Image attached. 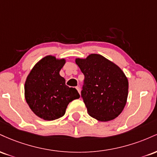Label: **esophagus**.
Wrapping results in <instances>:
<instances>
[{"label":"esophagus","mask_w":157,"mask_h":157,"mask_svg":"<svg viewBox=\"0 0 157 157\" xmlns=\"http://www.w3.org/2000/svg\"><path fill=\"white\" fill-rule=\"evenodd\" d=\"M76 89L77 90V91H78V92H79V93H80V86H77V87H76Z\"/></svg>","instance_id":"obj_1"}]
</instances>
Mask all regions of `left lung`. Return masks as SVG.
<instances>
[{
    "instance_id": "left-lung-1",
    "label": "left lung",
    "mask_w": 157,
    "mask_h": 157,
    "mask_svg": "<svg viewBox=\"0 0 157 157\" xmlns=\"http://www.w3.org/2000/svg\"><path fill=\"white\" fill-rule=\"evenodd\" d=\"M75 63L85 76L81 95L91 117L98 121L114 120L127 102L128 80L117 65L98 54Z\"/></svg>"
}]
</instances>
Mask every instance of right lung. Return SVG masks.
<instances>
[{
  "instance_id": "add662e5",
  "label": "right lung",
  "mask_w": 157,
  "mask_h": 157,
  "mask_svg": "<svg viewBox=\"0 0 157 157\" xmlns=\"http://www.w3.org/2000/svg\"><path fill=\"white\" fill-rule=\"evenodd\" d=\"M66 59L47 55L40 60L26 77V101L33 113L44 120H55L66 113L70 102L80 98L75 88H69L60 75Z\"/></svg>"
}]
</instances>
